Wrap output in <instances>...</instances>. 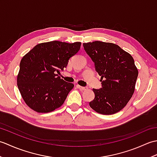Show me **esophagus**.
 I'll list each match as a JSON object with an SVG mask.
<instances>
[{
    "label": "esophagus",
    "mask_w": 157,
    "mask_h": 157,
    "mask_svg": "<svg viewBox=\"0 0 157 157\" xmlns=\"http://www.w3.org/2000/svg\"><path fill=\"white\" fill-rule=\"evenodd\" d=\"M78 88L82 90H88V87H83V86H78Z\"/></svg>",
    "instance_id": "esophagus-1"
}]
</instances>
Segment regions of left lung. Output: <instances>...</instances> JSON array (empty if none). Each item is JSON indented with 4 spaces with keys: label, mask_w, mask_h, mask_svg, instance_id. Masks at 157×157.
I'll return each instance as SVG.
<instances>
[{
    "label": "left lung",
    "mask_w": 157,
    "mask_h": 157,
    "mask_svg": "<svg viewBox=\"0 0 157 157\" xmlns=\"http://www.w3.org/2000/svg\"><path fill=\"white\" fill-rule=\"evenodd\" d=\"M84 48L101 76L102 88L93 89L90 107L102 115H113L128 104L135 90L138 71L129 53L113 43H84Z\"/></svg>",
    "instance_id": "obj_1"
}]
</instances>
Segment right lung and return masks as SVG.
Instances as JSON below:
<instances>
[{
	"mask_svg": "<svg viewBox=\"0 0 157 157\" xmlns=\"http://www.w3.org/2000/svg\"><path fill=\"white\" fill-rule=\"evenodd\" d=\"M81 42H43L23 56L17 78L25 104L38 113L59 108L73 89V84L58 75L66 68L69 59L80 49Z\"/></svg>",
	"mask_w": 157,
	"mask_h": 157,
	"instance_id": "right-lung-1",
	"label": "right lung"
}]
</instances>
